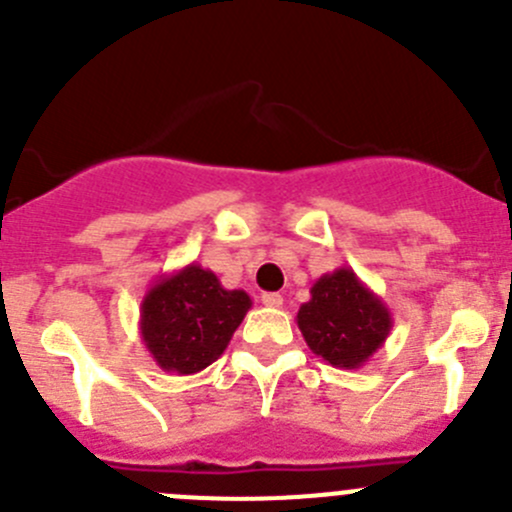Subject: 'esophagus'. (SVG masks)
Wrapping results in <instances>:
<instances>
[{"instance_id":"esophagus-1","label":"esophagus","mask_w":512,"mask_h":512,"mask_svg":"<svg viewBox=\"0 0 512 512\" xmlns=\"http://www.w3.org/2000/svg\"><path fill=\"white\" fill-rule=\"evenodd\" d=\"M282 294L280 292H265L262 294V304H267V307H282Z\"/></svg>"}]
</instances>
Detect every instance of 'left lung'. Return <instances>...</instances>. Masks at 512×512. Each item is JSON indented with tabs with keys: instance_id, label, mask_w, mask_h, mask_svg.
I'll return each instance as SVG.
<instances>
[{
	"instance_id": "8db88e82",
	"label": "left lung",
	"mask_w": 512,
	"mask_h": 512,
	"mask_svg": "<svg viewBox=\"0 0 512 512\" xmlns=\"http://www.w3.org/2000/svg\"><path fill=\"white\" fill-rule=\"evenodd\" d=\"M297 312V327L314 354L337 369H361L389 337L394 319L379 294L352 267L322 275Z\"/></svg>"
}]
</instances>
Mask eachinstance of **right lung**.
Masks as SVG:
<instances>
[{
	"mask_svg": "<svg viewBox=\"0 0 512 512\" xmlns=\"http://www.w3.org/2000/svg\"><path fill=\"white\" fill-rule=\"evenodd\" d=\"M250 307V294L225 289L215 272L193 262L148 289L141 339L163 371L198 374L220 359Z\"/></svg>",
	"mask_w": 512,
	"mask_h": 512,
	"instance_id": "obj_1",
	"label": "right lung"
}]
</instances>
